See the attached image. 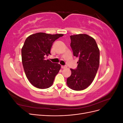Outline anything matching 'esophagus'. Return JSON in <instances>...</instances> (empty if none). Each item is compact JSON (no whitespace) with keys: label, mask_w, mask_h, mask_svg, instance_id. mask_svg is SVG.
Segmentation results:
<instances>
[{"label":"esophagus","mask_w":123,"mask_h":123,"mask_svg":"<svg viewBox=\"0 0 123 123\" xmlns=\"http://www.w3.org/2000/svg\"><path fill=\"white\" fill-rule=\"evenodd\" d=\"M61 67L62 69H66V68H67V67L66 66H61Z\"/></svg>","instance_id":"1"}]
</instances>
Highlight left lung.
Listing matches in <instances>:
<instances>
[{
  "label": "left lung",
  "instance_id": "left-lung-1",
  "mask_svg": "<svg viewBox=\"0 0 123 123\" xmlns=\"http://www.w3.org/2000/svg\"><path fill=\"white\" fill-rule=\"evenodd\" d=\"M70 46L79 58L75 69L67 80L68 87L76 91L87 88L93 81L99 65V50L95 39L87 34L70 36Z\"/></svg>",
  "mask_w": 123,
  "mask_h": 123
}]
</instances>
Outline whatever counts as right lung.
Returning a JSON list of instances; mask_svg holds the SVG:
<instances>
[{
	"instance_id": "add662e5",
	"label": "right lung",
	"mask_w": 123,
	"mask_h": 123,
	"mask_svg": "<svg viewBox=\"0 0 123 123\" xmlns=\"http://www.w3.org/2000/svg\"><path fill=\"white\" fill-rule=\"evenodd\" d=\"M62 36V34L51 35L40 32L25 39L21 49L22 62L26 76L34 87L46 89L53 84L61 66L45 60V56L51 55L53 43Z\"/></svg>"
}]
</instances>
